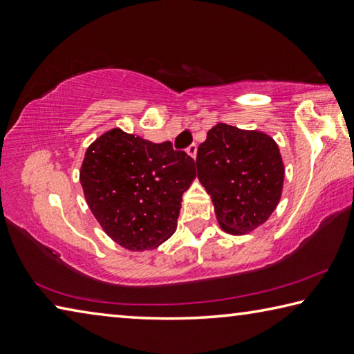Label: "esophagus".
<instances>
[{"mask_svg":"<svg viewBox=\"0 0 354 354\" xmlns=\"http://www.w3.org/2000/svg\"><path fill=\"white\" fill-rule=\"evenodd\" d=\"M187 154L190 156V158L195 159V156H196V145H195V143H192V145L187 148Z\"/></svg>","mask_w":354,"mask_h":354,"instance_id":"esophagus-1","label":"esophagus"}]
</instances>
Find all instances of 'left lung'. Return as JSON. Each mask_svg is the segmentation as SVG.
Wrapping results in <instances>:
<instances>
[{
    "mask_svg": "<svg viewBox=\"0 0 354 354\" xmlns=\"http://www.w3.org/2000/svg\"><path fill=\"white\" fill-rule=\"evenodd\" d=\"M196 173L211 195L220 227L232 236L266 223L283 194L279 147L262 131L215 124L198 147Z\"/></svg>",
    "mask_w": 354,
    "mask_h": 354,
    "instance_id": "obj_1",
    "label": "left lung"
}]
</instances>
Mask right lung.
<instances>
[{
	"label": "right lung",
	"instance_id": "right-lung-1",
	"mask_svg": "<svg viewBox=\"0 0 354 354\" xmlns=\"http://www.w3.org/2000/svg\"><path fill=\"white\" fill-rule=\"evenodd\" d=\"M195 162L171 143H153L112 128L84 154L80 181L103 231L129 251L153 250L176 231Z\"/></svg>",
	"mask_w": 354,
	"mask_h": 354
}]
</instances>
